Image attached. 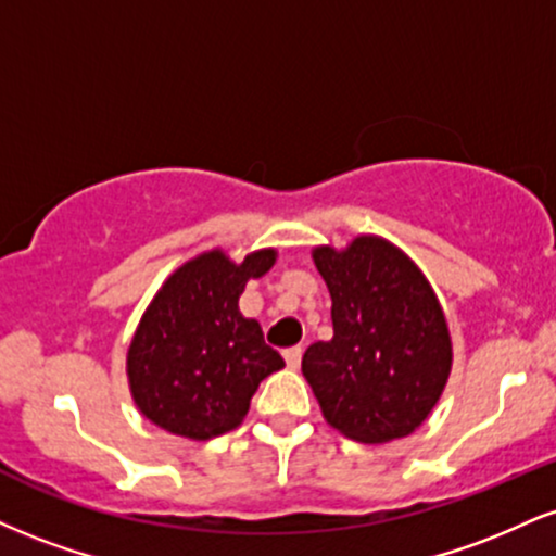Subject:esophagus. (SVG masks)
I'll return each instance as SVG.
<instances>
[{
	"label": "esophagus",
	"instance_id": "1",
	"mask_svg": "<svg viewBox=\"0 0 556 556\" xmlns=\"http://www.w3.org/2000/svg\"><path fill=\"white\" fill-rule=\"evenodd\" d=\"M285 359H287V367L298 370L300 359H303V346H290V350H285Z\"/></svg>",
	"mask_w": 556,
	"mask_h": 556
}]
</instances>
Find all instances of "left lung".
<instances>
[{
	"label": "left lung",
	"mask_w": 556,
	"mask_h": 556,
	"mask_svg": "<svg viewBox=\"0 0 556 556\" xmlns=\"http://www.w3.org/2000/svg\"><path fill=\"white\" fill-rule=\"evenodd\" d=\"M331 292L333 337L303 354V376L331 427L357 443L406 438L451 372V337L422 271L383 238L313 251Z\"/></svg>",
	"instance_id": "8db88e82"
}]
</instances>
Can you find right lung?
Here are the masks:
<instances>
[{"label":"right lung","instance_id":"1","mask_svg":"<svg viewBox=\"0 0 556 556\" xmlns=\"http://www.w3.org/2000/svg\"><path fill=\"white\" fill-rule=\"evenodd\" d=\"M271 249L232 264L204 253L173 274L147 307L129 346V386L139 412L180 438L210 440L243 422L261 380L285 359L243 318L245 282L274 264Z\"/></svg>","mask_w":556,"mask_h":556}]
</instances>
